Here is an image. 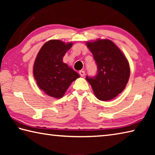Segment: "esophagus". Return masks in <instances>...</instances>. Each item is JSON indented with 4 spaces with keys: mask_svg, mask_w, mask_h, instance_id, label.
Wrapping results in <instances>:
<instances>
[{
    "mask_svg": "<svg viewBox=\"0 0 155 155\" xmlns=\"http://www.w3.org/2000/svg\"><path fill=\"white\" fill-rule=\"evenodd\" d=\"M79 74L81 76V77H84L85 76V71H83V70H81L79 71Z\"/></svg>",
    "mask_w": 155,
    "mask_h": 155,
    "instance_id": "34e87169",
    "label": "esophagus"
}]
</instances>
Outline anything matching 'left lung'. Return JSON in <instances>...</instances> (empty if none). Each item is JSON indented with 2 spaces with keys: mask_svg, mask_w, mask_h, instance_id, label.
Instances as JSON below:
<instances>
[{
  "mask_svg": "<svg viewBox=\"0 0 155 155\" xmlns=\"http://www.w3.org/2000/svg\"><path fill=\"white\" fill-rule=\"evenodd\" d=\"M97 65V74L86 77L97 98L103 101L114 98L124 90L130 77V67L124 54L112 41H88Z\"/></svg>",
  "mask_w": 155,
  "mask_h": 155,
  "instance_id": "left-lung-1",
  "label": "left lung"
}]
</instances>
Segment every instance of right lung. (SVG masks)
<instances>
[{"mask_svg": "<svg viewBox=\"0 0 155 155\" xmlns=\"http://www.w3.org/2000/svg\"><path fill=\"white\" fill-rule=\"evenodd\" d=\"M72 46L58 40L48 41L39 51L33 65V76L38 87L47 95L56 98L64 96L78 73L63 62V57Z\"/></svg>", "mask_w": 155, "mask_h": 155, "instance_id": "1", "label": "right lung"}]
</instances>
